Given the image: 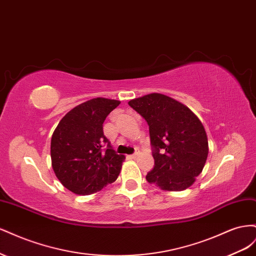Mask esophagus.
<instances>
[{"instance_id": "obj_1", "label": "esophagus", "mask_w": 256, "mask_h": 256, "mask_svg": "<svg viewBox=\"0 0 256 256\" xmlns=\"http://www.w3.org/2000/svg\"><path fill=\"white\" fill-rule=\"evenodd\" d=\"M138 154H140V152H136L134 154H129V156H127V157L130 159H136Z\"/></svg>"}]
</instances>
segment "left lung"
Listing matches in <instances>:
<instances>
[{
    "mask_svg": "<svg viewBox=\"0 0 256 256\" xmlns=\"http://www.w3.org/2000/svg\"><path fill=\"white\" fill-rule=\"evenodd\" d=\"M128 104L150 126L154 166L146 180L164 191H182L194 184L208 156L202 122L188 106L159 92L131 99Z\"/></svg>",
    "mask_w": 256,
    "mask_h": 256,
    "instance_id": "1",
    "label": "left lung"
}]
</instances>
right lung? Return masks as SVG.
I'll use <instances>...</instances> for the list:
<instances>
[{
	"label": "right lung",
	"instance_id": "1",
	"mask_svg": "<svg viewBox=\"0 0 256 256\" xmlns=\"http://www.w3.org/2000/svg\"><path fill=\"white\" fill-rule=\"evenodd\" d=\"M120 100L92 98L69 111L51 138V164L58 180L76 194L88 196L114 182L124 154H118L104 134V122ZM104 142L108 148L104 153Z\"/></svg>",
	"mask_w": 256,
	"mask_h": 256
}]
</instances>
